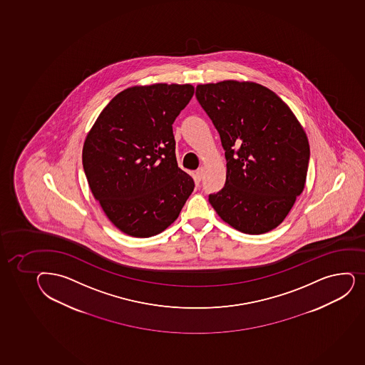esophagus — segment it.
<instances>
[{"mask_svg":"<svg viewBox=\"0 0 365 365\" xmlns=\"http://www.w3.org/2000/svg\"><path fill=\"white\" fill-rule=\"evenodd\" d=\"M202 176H203V169H202V168H199V169L196 170V173H195L196 182H200V180H202Z\"/></svg>","mask_w":365,"mask_h":365,"instance_id":"esophagus-1","label":"esophagus"}]
</instances>
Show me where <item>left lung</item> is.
I'll list each match as a JSON object with an SVG mask.
<instances>
[{
	"label": "left lung",
	"instance_id": "obj_1",
	"mask_svg": "<svg viewBox=\"0 0 365 365\" xmlns=\"http://www.w3.org/2000/svg\"><path fill=\"white\" fill-rule=\"evenodd\" d=\"M195 94L225 150V185L208 201L241 232L275 229L307 180L310 147L297 117L273 91L250 81L197 85Z\"/></svg>",
	"mask_w": 365,
	"mask_h": 365
}]
</instances>
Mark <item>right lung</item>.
<instances>
[{"mask_svg": "<svg viewBox=\"0 0 365 365\" xmlns=\"http://www.w3.org/2000/svg\"><path fill=\"white\" fill-rule=\"evenodd\" d=\"M194 86H133L110 101L83 143V166L94 199L117 229L147 238L173 224L194 190L177 165L173 124Z\"/></svg>", "mask_w": 365, "mask_h": 365, "instance_id": "add662e5", "label": "right lung"}]
</instances>
